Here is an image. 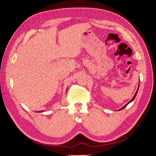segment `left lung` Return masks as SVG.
<instances>
[{
    "mask_svg": "<svg viewBox=\"0 0 156 156\" xmlns=\"http://www.w3.org/2000/svg\"><path fill=\"white\" fill-rule=\"evenodd\" d=\"M139 87H138V89H137V90H136V93L135 94V95H134V96L133 97V98H132V99H131V100L129 101V102H128V103H127L126 105H124V106L123 107H122V108H120V110H122V109H123V108H125V107H126V106H127V105H128V104H129V103L130 102H131V101H133L134 100V99L135 98V97H136V94H137V92H138V90H139Z\"/></svg>",
    "mask_w": 156,
    "mask_h": 156,
    "instance_id": "obj_1",
    "label": "left lung"
}]
</instances>
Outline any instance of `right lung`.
I'll list each match as a JSON object with an SVG mask.
<instances>
[{"label":"right lung","mask_w":156,"mask_h":156,"mask_svg":"<svg viewBox=\"0 0 156 156\" xmlns=\"http://www.w3.org/2000/svg\"><path fill=\"white\" fill-rule=\"evenodd\" d=\"M40 112H41V111H40Z\"/></svg>","instance_id":"1"}]
</instances>
